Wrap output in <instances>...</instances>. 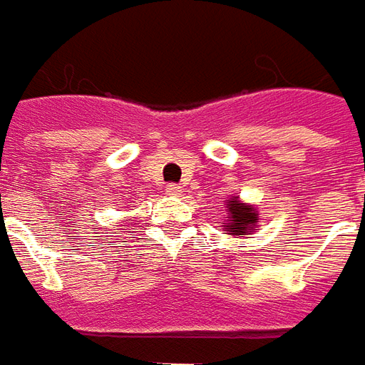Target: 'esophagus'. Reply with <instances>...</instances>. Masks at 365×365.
Listing matches in <instances>:
<instances>
[{
  "label": "esophagus",
  "mask_w": 365,
  "mask_h": 365,
  "mask_svg": "<svg viewBox=\"0 0 365 365\" xmlns=\"http://www.w3.org/2000/svg\"><path fill=\"white\" fill-rule=\"evenodd\" d=\"M165 192H167L169 196H180L182 195V188L178 187V185H167Z\"/></svg>",
  "instance_id": "obj_1"
}]
</instances>
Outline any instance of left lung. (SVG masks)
Listing matches in <instances>:
<instances>
[{
	"label": "left lung",
	"instance_id": "left-lung-1",
	"mask_svg": "<svg viewBox=\"0 0 365 365\" xmlns=\"http://www.w3.org/2000/svg\"><path fill=\"white\" fill-rule=\"evenodd\" d=\"M228 220L222 222L224 224V232L234 237H245L247 234H252L253 230L257 228L259 224V212L253 204H247L244 200H240V196H232L228 202Z\"/></svg>",
	"mask_w": 365,
	"mask_h": 365
}]
</instances>
